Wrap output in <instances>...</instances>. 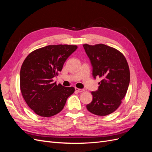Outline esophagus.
Listing matches in <instances>:
<instances>
[{"label":"esophagus","mask_w":152,"mask_h":152,"mask_svg":"<svg viewBox=\"0 0 152 152\" xmlns=\"http://www.w3.org/2000/svg\"><path fill=\"white\" fill-rule=\"evenodd\" d=\"M75 91L79 92V93H82V92L84 91V89H79V88H77V87H75Z\"/></svg>","instance_id":"esophagus-1"}]
</instances>
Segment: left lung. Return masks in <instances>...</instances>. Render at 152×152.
<instances>
[{"label":"left lung","mask_w":152,"mask_h":152,"mask_svg":"<svg viewBox=\"0 0 152 152\" xmlns=\"http://www.w3.org/2000/svg\"><path fill=\"white\" fill-rule=\"evenodd\" d=\"M93 67V75L102 80L97 91L92 92L88 111L105 116L114 112L122 103L130 82V71L124 54L118 50L103 44H83Z\"/></svg>","instance_id":"obj_1"}]
</instances>
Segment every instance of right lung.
Masks as SVG:
<instances>
[{
	"label": "right lung",
	"mask_w": 152,
	"mask_h": 152,
	"mask_svg": "<svg viewBox=\"0 0 152 152\" xmlns=\"http://www.w3.org/2000/svg\"><path fill=\"white\" fill-rule=\"evenodd\" d=\"M77 49L76 45H49L26 56L20 70V90L30 108L38 115L49 117L60 112L73 87L53 82L64 63Z\"/></svg>",
	"instance_id": "right-lung-1"
}]
</instances>
